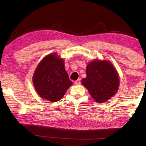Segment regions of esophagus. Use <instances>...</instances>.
Here are the masks:
<instances>
[{
  "mask_svg": "<svg viewBox=\"0 0 146 146\" xmlns=\"http://www.w3.org/2000/svg\"><path fill=\"white\" fill-rule=\"evenodd\" d=\"M75 85H80V79H78V80L75 81Z\"/></svg>",
  "mask_w": 146,
  "mask_h": 146,
  "instance_id": "34e87169",
  "label": "esophagus"
}]
</instances>
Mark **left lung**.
<instances>
[{"instance_id":"8db88e82","label":"left lung","mask_w":146,"mask_h":146,"mask_svg":"<svg viewBox=\"0 0 146 146\" xmlns=\"http://www.w3.org/2000/svg\"><path fill=\"white\" fill-rule=\"evenodd\" d=\"M86 75L82 84L97 102H106L117 92L119 76L110 61L97 59L90 62L86 68Z\"/></svg>"}]
</instances>
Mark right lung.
Wrapping results in <instances>:
<instances>
[{
	"mask_svg": "<svg viewBox=\"0 0 146 146\" xmlns=\"http://www.w3.org/2000/svg\"><path fill=\"white\" fill-rule=\"evenodd\" d=\"M33 82L38 95L51 102L60 100L73 84L64 68V60L56 53L46 56L35 71Z\"/></svg>",
	"mask_w": 146,
	"mask_h": 146,
	"instance_id": "add662e5",
	"label": "right lung"
}]
</instances>
